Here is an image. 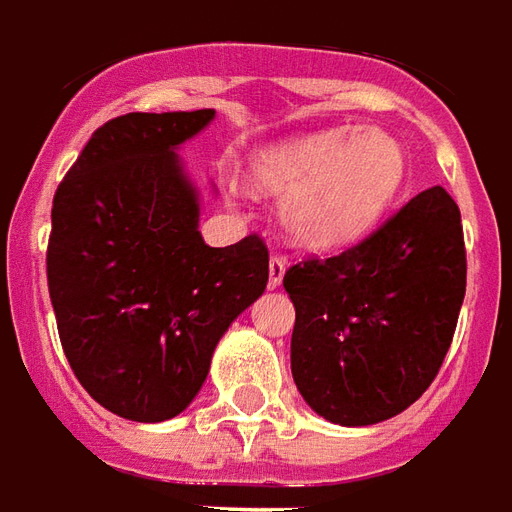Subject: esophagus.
<instances>
[{"mask_svg":"<svg viewBox=\"0 0 512 512\" xmlns=\"http://www.w3.org/2000/svg\"><path fill=\"white\" fill-rule=\"evenodd\" d=\"M283 272H286V261L281 256H272L270 259V289H278L283 281Z\"/></svg>","mask_w":512,"mask_h":512,"instance_id":"esophagus-1","label":"esophagus"}]
</instances>
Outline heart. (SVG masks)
Masks as SVG:
<instances>
[{
  "instance_id": "obj_1",
  "label": "heart",
  "mask_w": 512,
  "mask_h": 512,
  "mask_svg": "<svg viewBox=\"0 0 512 512\" xmlns=\"http://www.w3.org/2000/svg\"><path fill=\"white\" fill-rule=\"evenodd\" d=\"M406 177L404 147L376 128H333L264 152L256 179L289 193L283 223L313 248L360 240L382 218Z\"/></svg>"
}]
</instances>
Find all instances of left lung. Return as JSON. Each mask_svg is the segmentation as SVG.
<instances>
[{
	"mask_svg": "<svg viewBox=\"0 0 512 512\" xmlns=\"http://www.w3.org/2000/svg\"><path fill=\"white\" fill-rule=\"evenodd\" d=\"M292 376L313 412L374 425L434 382L466 292L464 226L445 188L417 193L352 248L292 264Z\"/></svg>",
	"mask_w": 512,
	"mask_h": 512,
	"instance_id": "obj_1",
	"label": "left lung"
}]
</instances>
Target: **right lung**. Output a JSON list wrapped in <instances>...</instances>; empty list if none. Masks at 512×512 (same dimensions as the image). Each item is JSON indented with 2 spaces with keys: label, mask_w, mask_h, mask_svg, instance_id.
Instances as JSON below:
<instances>
[{
  "label": "right lung",
  "mask_w": 512,
  "mask_h": 512,
  "mask_svg": "<svg viewBox=\"0 0 512 512\" xmlns=\"http://www.w3.org/2000/svg\"><path fill=\"white\" fill-rule=\"evenodd\" d=\"M212 117L108 119L54 193L46 275L59 341L81 387L136 423L171 420L196 398L218 341L270 278L259 234L201 240L199 193L174 149Z\"/></svg>",
  "instance_id": "1"
}]
</instances>
